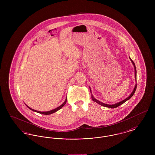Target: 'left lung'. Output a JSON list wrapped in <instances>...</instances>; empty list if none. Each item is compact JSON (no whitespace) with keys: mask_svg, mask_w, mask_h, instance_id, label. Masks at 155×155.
Here are the masks:
<instances>
[{"mask_svg":"<svg viewBox=\"0 0 155 155\" xmlns=\"http://www.w3.org/2000/svg\"><path fill=\"white\" fill-rule=\"evenodd\" d=\"M130 59L131 60V62H132V63H133V65H134V69H135V80H136V79H137V70H136V67H135L134 62L133 61V60H131V59L130 58ZM136 89H137V84H135V87H134V90H133L132 93L130 94V96H128V97H127L126 99H124L123 101H121V102H119L118 103H116V104H105V103H102V102H101L99 101L98 100L96 99L92 94H91V97H92V99L94 102H95L96 103H98L99 104H100V105H101V106H104V107H109V108L113 109V108L117 107L119 106H120L121 104H123L124 102H125L129 100V99L134 95V93H135V91H136ZM90 91H91V93H92L91 88H90Z\"/></svg>","mask_w":155,"mask_h":155,"instance_id":"left-lung-1","label":"left lung"}]
</instances>
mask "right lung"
<instances>
[{"label": "right lung", "mask_w": 155, "mask_h": 155, "mask_svg": "<svg viewBox=\"0 0 155 155\" xmlns=\"http://www.w3.org/2000/svg\"><path fill=\"white\" fill-rule=\"evenodd\" d=\"M67 102V98L65 99V101H64V102L62 104H61L60 106H59L58 107H57V108H56V109H53L52 110L48 111H39L35 110H34V109H31V108H30V107H28L27 104H25L29 109H30V110H31L34 111H35V112H37V113H40V114H46V115H48V114H52V113H54V112H56L57 111L59 110H60V109H61L65 104H66V103Z\"/></svg>", "instance_id": "obj_1"}]
</instances>
